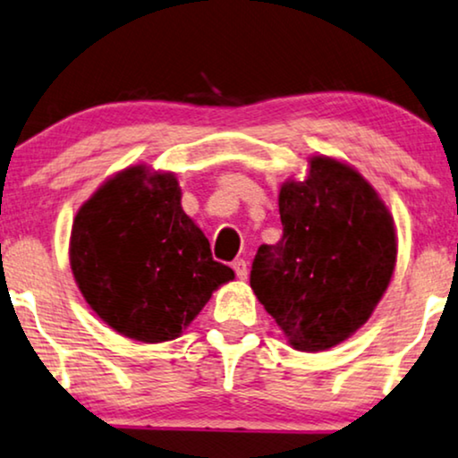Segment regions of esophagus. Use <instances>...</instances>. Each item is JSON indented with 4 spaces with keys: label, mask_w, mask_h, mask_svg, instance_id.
<instances>
[{
    "label": "esophagus",
    "mask_w": 458,
    "mask_h": 458,
    "mask_svg": "<svg viewBox=\"0 0 458 458\" xmlns=\"http://www.w3.org/2000/svg\"><path fill=\"white\" fill-rule=\"evenodd\" d=\"M233 267H234L236 276H239L241 280H247V276H249V267H247V261H245V259H234V261H233Z\"/></svg>",
    "instance_id": "obj_1"
}]
</instances>
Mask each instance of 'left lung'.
I'll return each instance as SVG.
<instances>
[{
  "instance_id": "left-lung-1",
  "label": "left lung",
  "mask_w": 458,
  "mask_h": 458,
  "mask_svg": "<svg viewBox=\"0 0 458 458\" xmlns=\"http://www.w3.org/2000/svg\"><path fill=\"white\" fill-rule=\"evenodd\" d=\"M283 239L261 245L251 289L293 350L325 352L375 312L394 276V217L364 175L337 158H308V175L278 192Z\"/></svg>"
}]
</instances>
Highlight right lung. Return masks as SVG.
<instances>
[{
	"instance_id": "obj_1",
	"label": "right lung",
	"mask_w": 458,
	"mask_h": 458,
	"mask_svg": "<svg viewBox=\"0 0 458 458\" xmlns=\"http://www.w3.org/2000/svg\"><path fill=\"white\" fill-rule=\"evenodd\" d=\"M69 259L98 318L142 344L180 337L234 278L182 209L175 174L146 165L121 169L79 207Z\"/></svg>"
}]
</instances>
